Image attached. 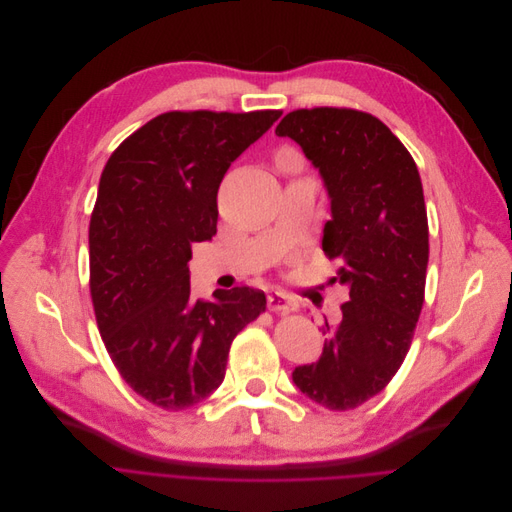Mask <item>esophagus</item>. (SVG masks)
Segmentation results:
<instances>
[{
	"label": "esophagus",
	"mask_w": 512,
	"mask_h": 512,
	"mask_svg": "<svg viewBox=\"0 0 512 512\" xmlns=\"http://www.w3.org/2000/svg\"><path fill=\"white\" fill-rule=\"evenodd\" d=\"M266 306L272 313H290V311H296L298 304L286 292H270L266 296Z\"/></svg>",
	"instance_id": "1"
}]
</instances>
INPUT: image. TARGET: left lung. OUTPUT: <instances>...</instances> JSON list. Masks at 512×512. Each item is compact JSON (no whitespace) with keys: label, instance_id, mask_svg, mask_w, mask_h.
Here are the masks:
<instances>
[{"label":"left lung","instance_id":"8db88e82","mask_svg":"<svg viewBox=\"0 0 512 512\" xmlns=\"http://www.w3.org/2000/svg\"><path fill=\"white\" fill-rule=\"evenodd\" d=\"M319 169L331 199L323 250L349 288L339 325L294 385L329 410H353L401 367L422 313L428 216L416 161L375 117L351 109H300L276 127Z\"/></svg>","mask_w":512,"mask_h":512}]
</instances>
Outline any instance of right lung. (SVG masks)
<instances>
[{
  "label": "right lung",
  "mask_w": 512,
  "mask_h": 512,
  "mask_svg": "<svg viewBox=\"0 0 512 512\" xmlns=\"http://www.w3.org/2000/svg\"><path fill=\"white\" fill-rule=\"evenodd\" d=\"M280 115L165 113L125 139L100 175L88 228L98 331L131 389L163 410L212 395L234 337L266 309L250 286L193 300L189 260L195 242L216 236L226 171Z\"/></svg>",
  "instance_id": "1"
}]
</instances>
